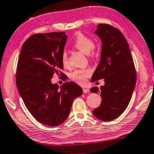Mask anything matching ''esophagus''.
<instances>
[{
    "label": "esophagus",
    "instance_id": "obj_1",
    "mask_svg": "<svg viewBox=\"0 0 154 154\" xmlns=\"http://www.w3.org/2000/svg\"><path fill=\"white\" fill-rule=\"evenodd\" d=\"M83 92L85 93V94H86V93H88V92H89V89H87V88H83Z\"/></svg>",
    "mask_w": 154,
    "mask_h": 154
}]
</instances>
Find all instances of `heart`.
<instances>
[{
	"label": "heart",
	"instance_id": "obj_1",
	"mask_svg": "<svg viewBox=\"0 0 154 154\" xmlns=\"http://www.w3.org/2000/svg\"><path fill=\"white\" fill-rule=\"evenodd\" d=\"M73 45L75 48L90 57L95 54L96 48L93 40L82 32L77 34ZM61 61L64 66L68 65V56L66 51H63L61 54ZM90 75L91 71L89 69H75L70 75V78L79 85H85Z\"/></svg>",
	"mask_w": 154,
	"mask_h": 154
}]
</instances>
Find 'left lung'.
<instances>
[{"label": "left lung", "mask_w": 154, "mask_h": 154, "mask_svg": "<svg viewBox=\"0 0 154 154\" xmlns=\"http://www.w3.org/2000/svg\"><path fill=\"white\" fill-rule=\"evenodd\" d=\"M95 33L102 40L100 62L91 81L104 79L100 89L91 88L100 93L102 103L93 110L95 117L104 122L115 119L123 113L131 100L137 81V73L129 46L117 28L108 24H99Z\"/></svg>", "instance_id": "obj_1"}]
</instances>
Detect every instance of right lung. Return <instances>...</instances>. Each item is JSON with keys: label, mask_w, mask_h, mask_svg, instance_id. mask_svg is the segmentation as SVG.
<instances>
[{"label": "right lung", "mask_w": 154, "mask_h": 154, "mask_svg": "<svg viewBox=\"0 0 154 154\" xmlns=\"http://www.w3.org/2000/svg\"><path fill=\"white\" fill-rule=\"evenodd\" d=\"M65 32L35 34L23 43L16 70V85L32 116L50 126L63 124L70 112L73 100L82 89L72 82L61 87L52 84L54 73L64 74L61 54L67 41Z\"/></svg>", "instance_id": "obj_1"}]
</instances>
